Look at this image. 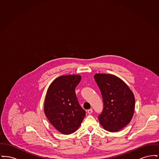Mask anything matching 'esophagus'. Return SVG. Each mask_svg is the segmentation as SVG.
Instances as JSON below:
<instances>
[{
	"label": "esophagus",
	"mask_w": 159,
	"mask_h": 159,
	"mask_svg": "<svg viewBox=\"0 0 159 159\" xmlns=\"http://www.w3.org/2000/svg\"><path fill=\"white\" fill-rule=\"evenodd\" d=\"M92 111H93V110H92V109H89V110H88V113L91 114L92 113Z\"/></svg>",
	"instance_id": "obj_1"
}]
</instances>
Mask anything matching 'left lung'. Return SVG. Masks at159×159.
Returning a JSON list of instances; mask_svg holds the SVG:
<instances>
[{
    "label": "left lung",
    "instance_id": "obj_1",
    "mask_svg": "<svg viewBox=\"0 0 159 159\" xmlns=\"http://www.w3.org/2000/svg\"><path fill=\"white\" fill-rule=\"evenodd\" d=\"M94 79L101 91L104 108L98 116L101 125L114 132L125 127L132 119L135 100L128 85L117 76L96 74Z\"/></svg>",
    "mask_w": 159,
    "mask_h": 159
}]
</instances>
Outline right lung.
Returning <instances> with one entry per match:
<instances>
[{"label":"right lung","instance_id":"add662e5","mask_svg":"<svg viewBox=\"0 0 159 159\" xmlns=\"http://www.w3.org/2000/svg\"><path fill=\"white\" fill-rule=\"evenodd\" d=\"M80 80V75L60 76L47 91L44 103L46 116L55 129L64 135L76 132L86 115L75 92Z\"/></svg>","mask_w":159,"mask_h":159}]
</instances>
